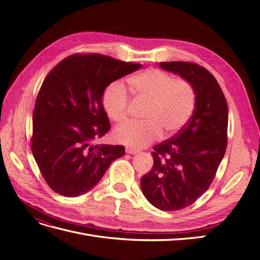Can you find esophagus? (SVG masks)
I'll use <instances>...</instances> for the list:
<instances>
[{
    "mask_svg": "<svg viewBox=\"0 0 260 260\" xmlns=\"http://www.w3.org/2000/svg\"><path fill=\"white\" fill-rule=\"evenodd\" d=\"M125 153H128V154H138L139 151H138V149H133V148L127 147V148H125Z\"/></svg>",
    "mask_w": 260,
    "mask_h": 260,
    "instance_id": "esophagus-1",
    "label": "esophagus"
}]
</instances>
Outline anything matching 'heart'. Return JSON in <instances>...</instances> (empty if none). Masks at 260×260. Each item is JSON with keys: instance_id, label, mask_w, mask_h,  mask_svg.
Instances as JSON below:
<instances>
[{"instance_id": "heart-1", "label": "heart", "mask_w": 260, "mask_h": 260, "mask_svg": "<svg viewBox=\"0 0 260 260\" xmlns=\"http://www.w3.org/2000/svg\"><path fill=\"white\" fill-rule=\"evenodd\" d=\"M128 90L135 101H144L142 122H130L115 129L117 142L141 148L154 142L164 132L170 137L190 119L195 107V92L184 79H174L159 69L149 68L131 76ZM130 99L120 82L108 84L102 95L107 116L115 122L127 120Z\"/></svg>"}]
</instances>
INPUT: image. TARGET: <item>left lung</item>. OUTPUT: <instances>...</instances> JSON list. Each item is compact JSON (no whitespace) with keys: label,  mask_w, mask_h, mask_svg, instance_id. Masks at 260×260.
<instances>
[{"label":"left lung","mask_w":260,"mask_h":260,"mask_svg":"<svg viewBox=\"0 0 260 260\" xmlns=\"http://www.w3.org/2000/svg\"><path fill=\"white\" fill-rule=\"evenodd\" d=\"M159 67L188 81L195 92L192 117L175 137L154 146V165L141 178V188L153 206L174 211L190 206L207 191L226 148L228 104L215 77L186 61Z\"/></svg>","instance_id":"left-lung-1"}]
</instances>
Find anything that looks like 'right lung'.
Instances as JSON below:
<instances>
[{"label": "right lung", "instance_id": "obj_1", "mask_svg": "<svg viewBox=\"0 0 260 260\" xmlns=\"http://www.w3.org/2000/svg\"><path fill=\"white\" fill-rule=\"evenodd\" d=\"M142 67L100 54L62 59L44 79L32 116L31 149L54 192L77 198L95 186L121 145L94 144L109 131L102 95L108 84Z\"/></svg>", "mask_w": 260, "mask_h": 260}]
</instances>
